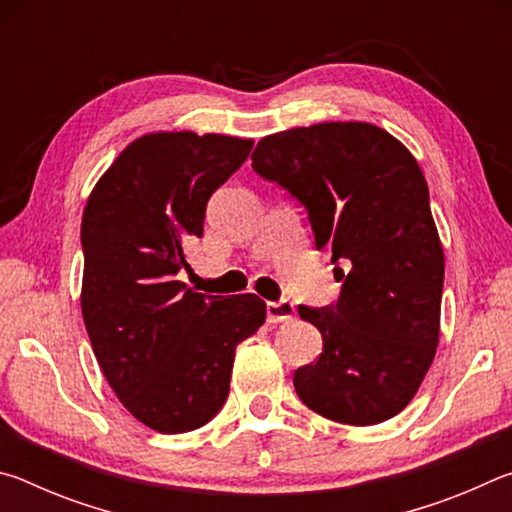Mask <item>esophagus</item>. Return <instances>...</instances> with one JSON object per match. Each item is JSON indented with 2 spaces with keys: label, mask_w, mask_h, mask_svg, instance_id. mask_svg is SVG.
<instances>
[{
  "label": "esophagus",
  "mask_w": 512,
  "mask_h": 512,
  "mask_svg": "<svg viewBox=\"0 0 512 512\" xmlns=\"http://www.w3.org/2000/svg\"><path fill=\"white\" fill-rule=\"evenodd\" d=\"M296 314V307L289 300L266 302V320L268 323H287Z\"/></svg>",
  "instance_id": "1"
}]
</instances>
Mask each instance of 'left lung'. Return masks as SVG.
Returning a JSON list of instances; mask_svg holds the SVG:
<instances>
[{
    "label": "left lung",
    "mask_w": 512,
    "mask_h": 512,
    "mask_svg": "<svg viewBox=\"0 0 512 512\" xmlns=\"http://www.w3.org/2000/svg\"><path fill=\"white\" fill-rule=\"evenodd\" d=\"M250 160L307 207L316 248L332 250L343 282L334 307H298L323 336L318 361L293 375L298 397L354 427L393 418L418 393L440 339L445 255L418 160L368 121L266 135Z\"/></svg>",
    "instance_id": "1"
}]
</instances>
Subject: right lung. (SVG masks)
Returning <instances> with one entry per match:
<instances>
[{"label":"right lung","mask_w":512,"mask_h":512,"mask_svg":"<svg viewBox=\"0 0 512 512\" xmlns=\"http://www.w3.org/2000/svg\"><path fill=\"white\" fill-rule=\"evenodd\" d=\"M253 140L158 131L137 137L94 185L81 223V311L103 377L126 411L160 433L203 427L230 393L241 341L266 320L255 293L185 289L187 244L210 196Z\"/></svg>","instance_id":"obj_1"}]
</instances>
